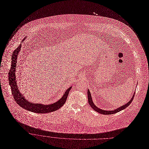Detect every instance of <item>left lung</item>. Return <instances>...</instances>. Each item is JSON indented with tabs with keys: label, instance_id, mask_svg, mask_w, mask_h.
Returning <instances> with one entry per match:
<instances>
[{
	"label": "left lung",
	"instance_id": "1",
	"mask_svg": "<svg viewBox=\"0 0 149 149\" xmlns=\"http://www.w3.org/2000/svg\"><path fill=\"white\" fill-rule=\"evenodd\" d=\"M134 95L132 97V98L131 99V100H130V101L129 102H127V103H126V104H124L123 106H120V107H118L114 110H110V111H107V110H102V109H100L99 108L97 107L95 104H94L93 101H92V96H91V92L89 91H88V92H87V95H88V103L89 104L91 105V107H92V109L93 110H95V111H96L98 113H100L101 114H114V113H116L118 111H120L125 109H126L127 106H129L130 103L132 102L133 99H134Z\"/></svg>",
	"mask_w": 149,
	"mask_h": 149
}]
</instances>
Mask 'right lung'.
Wrapping results in <instances>:
<instances>
[{"instance_id": "1", "label": "right lung", "mask_w": 149, "mask_h": 149, "mask_svg": "<svg viewBox=\"0 0 149 149\" xmlns=\"http://www.w3.org/2000/svg\"><path fill=\"white\" fill-rule=\"evenodd\" d=\"M24 39L23 40V41ZM21 44L17 47L13 52L12 56V64L11 68L9 70V84L10 86L12 93L13 95V98L16 102L20 106L23 107V109L31 111L34 113H47L50 112L54 111L55 110H58L60 109L64 104L65 103L68 96L69 95V91L72 87L68 88V90L64 93L63 97L59 100L58 101L54 103L49 104V105H44L42 104H36V103H32L31 102H29L27 101L23 95L20 93L19 88L17 87V85L16 81V76H15V71H16V60L17 58V55L19 52L20 50Z\"/></svg>"}]
</instances>
